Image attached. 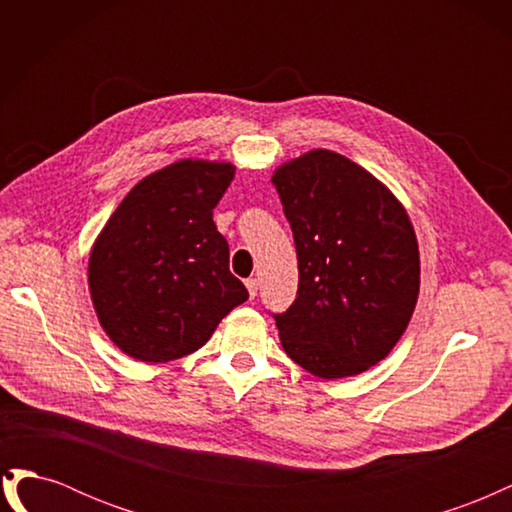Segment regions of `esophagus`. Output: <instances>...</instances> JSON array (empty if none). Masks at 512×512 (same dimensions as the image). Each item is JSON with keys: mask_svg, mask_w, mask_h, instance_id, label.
Returning <instances> with one entry per match:
<instances>
[{"mask_svg": "<svg viewBox=\"0 0 512 512\" xmlns=\"http://www.w3.org/2000/svg\"><path fill=\"white\" fill-rule=\"evenodd\" d=\"M245 286H247V292H250V297L254 299L256 292H258V280H256V277H250V280H245Z\"/></svg>", "mask_w": 512, "mask_h": 512, "instance_id": "obj_1", "label": "esophagus"}]
</instances>
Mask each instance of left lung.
Here are the masks:
<instances>
[{
    "label": "left lung",
    "instance_id": "obj_1",
    "mask_svg": "<svg viewBox=\"0 0 512 512\" xmlns=\"http://www.w3.org/2000/svg\"><path fill=\"white\" fill-rule=\"evenodd\" d=\"M299 258L297 299L273 314L282 346L318 378L382 361L404 335L421 284L406 209L365 168L314 149L275 170Z\"/></svg>",
    "mask_w": 512,
    "mask_h": 512
}]
</instances>
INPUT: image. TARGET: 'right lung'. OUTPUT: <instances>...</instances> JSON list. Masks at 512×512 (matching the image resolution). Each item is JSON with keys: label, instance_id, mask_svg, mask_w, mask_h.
<instances>
[{"label": "right lung", "instance_id": "obj_1", "mask_svg": "<svg viewBox=\"0 0 512 512\" xmlns=\"http://www.w3.org/2000/svg\"><path fill=\"white\" fill-rule=\"evenodd\" d=\"M232 177L226 162L170 164L134 185L96 239L91 301L106 335L132 359H181L250 297L213 222Z\"/></svg>", "mask_w": 512, "mask_h": 512}]
</instances>
